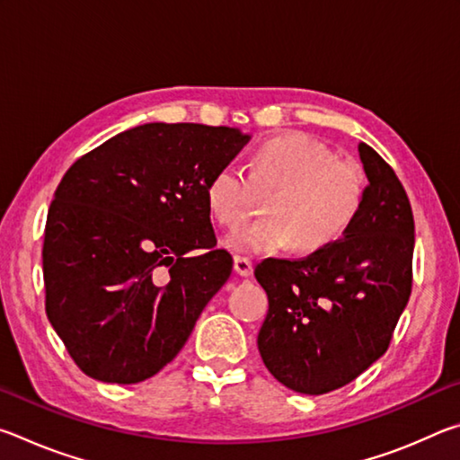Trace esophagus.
<instances>
[{
    "mask_svg": "<svg viewBox=\"0 0 460 460\" xmlns=\"http://www.w3.org/2000/svg\"><path fill=\"white\" fill-rule=\"evenodd\" d=\"M233 268H235L237 274L243 278H249L253 274V261L249 258H241V255H237V258L233 260Z\"/></svg>",
    "mask_w": 460,
    "mask_h": 460,
    "instance_id": "34e87169",
    "label": "esophagus"
}]
</instances>
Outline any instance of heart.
<instances>
[{"label": "heart", "mask_w": 460, "mask_h": 460, "mask_svg": "<svg viewBox=\"0 0 460 460\" xmlns=\"http://www.w3.org/2000/svg\"><path fill=\"white\" fill-rule=\"evenodd\" d=\"M367 174L355 160L337 158L329 146L300 131L274 136L249 154L245 174L221 166L207 181L213 219L239 227L266 197V219L233 231L227 247L241 253H274L294 247L314 253L351 229L359 215Z\"/></svg>", "instance_id": "heart-1"}]
</instances>
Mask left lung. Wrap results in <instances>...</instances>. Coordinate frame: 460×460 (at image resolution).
<instances>
[{
    "mask_svg": "<svg viewBox=\"0 0 460 460\" xmlns=\"http://www.w3.org/2000/svg\"><path fill=\"white\" fill-rule=\"evenodd\" d=\"M359 155L369 184L351 229L306 258H268L255 268L270 300L260 355L279 384L300 394H329L376 363L411 294L408 194L371 146L361 142Z\"/></svg>",
    "mask_w": 460,
    "mask_h": 460,
    "instance_id": "1",
    "label": "left lung"
}]
</instances>
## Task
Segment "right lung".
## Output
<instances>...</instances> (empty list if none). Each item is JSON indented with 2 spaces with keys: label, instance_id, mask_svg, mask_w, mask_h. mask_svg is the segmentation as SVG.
<instances>
[{
  "label": "right lung",
  "instance_id": "add662e5",
  "mask_svg": "<svg viewBox=\"0 0 460 460\" xmlns=\"http://www.w3.org/2000/svg\"><path fill=\"white\" fill-rule=\"evenodd\" d=\"M247 142L235 128L146 123L62 176L44 229L46 314L89 377L137 384L181 353L233 270L205 186Z\"/></svg>",
  "mask_w": 460,
  "mask_h": 460
}]
</instances>
